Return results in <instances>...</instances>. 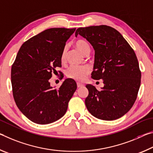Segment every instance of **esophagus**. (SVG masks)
I'll use <instances>...</instances> for the list:
<instances>
[{"label": "esophagus", "mask_w": 153, "mask_h": 153, "mask_svg": "<svg viewBox=\"0 0 153 153\" xmlns=\"http://www.w3.org/2000/svg\"><path fill=\"white\" fill-rule=\"evenodd\" d=\"M82 86H83V85L80 83V82H77V87H81Z\"/></svg>", "instance_id": "obj_1"}]
</instances>
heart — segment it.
Masks as SVG:
<instances>
[{"label": "heart", "instance_id": "1", "mask_svg": "<svg viewBox=\"0 0 153 153\" xmlns=\"http://www.w3.org/2000/svg\"><path fill=\"white\" fill-rule=\"evenodd\" d=\"M75 45L82 54L87 52H90V46L88 42L82 39H79L75 42ZM67 47H65L62 53V59H65ZM90 72V68L87 65L85 66H71L66 72V76L68 78L73 79L76 81H82L85 79L87 74Z\"/></svg>", "mask_w": 153, "mask_h": 153}]
</instances>
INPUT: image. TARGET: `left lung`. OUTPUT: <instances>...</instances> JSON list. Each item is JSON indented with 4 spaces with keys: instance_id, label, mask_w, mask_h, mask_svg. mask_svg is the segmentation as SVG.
Listing matches in <instances>:
<instances>
[{
    "instance_id": "8db88e82",
    "label": "left lung",
    "mask_w": 153,
    "mask_h": 153,
    "mask_svg": "<svg viewBox=\"0 0 153 153\" xmlns=\"http://www.w3.org/2000/svg\"><path fill=\"white\" fill-rule=\"evenodd\" d=\"M95 51L91 78L103 80L98 91L87 85L88 96L85 102L88 111L96 118L112 121L121 118L133 106L138 93L141 72L134 51L120 32L108 26L79 27Z\"/></svg>"
}]
</instances>
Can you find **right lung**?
<instances>
[{"instance_id": "1", "label": "right lung", "mask_w": 153, "mask_h": 153, "mask_svg": "<svg viewBox=\"0 0 153 153\" xmlns=\"http://www.w3.org/2000/svg\"><path fill=\"white\" fill-rule=\"evenodd\" d=\"M76 28H49L22 45L11 68V85L17 106L27 119L45 125L66 112L76 89L73 79H66L59 89L51 86L52 72L61 67L66 42Z\"/></svg>"}]
</instances>
